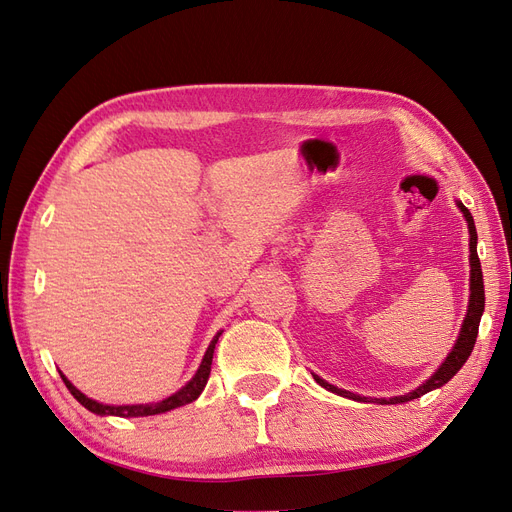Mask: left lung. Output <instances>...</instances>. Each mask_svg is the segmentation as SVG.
I'll use <instances>...</instances> for the list:
<instances>
[{
	"label": "left lung",
	"instance_id": "obj_1",
	"mask_svg": "<svg viewBox=\"0 0 512 512\" xmlns=\"http://www.w3.org/2000/svg\"><path fill=\"white\" fill-rule=\"evenodd\" d=\"M460 211L464 213L466 221H468V232H470V301H468V312H466V318H464V325H462V331H460V337L456 346H453V350L449 352V356L445 358V363L439 367V371L434 373L430 380H426L420 388H415L413 392L409 394H403V396H394V399H365V396H358V394H352V392H346L342 388H335L331 386L329 382H325L323 377L314 375L316 384H320L323 388L339 394V396H348V399L352 401H363V403H380V405H396V403H407L411 399H420L422 394L434 390V388H441L445 386L453 375H456L462 365L468 361V356L472 352V348H475V342H477V335H479V323H481V314L485 310V289H483V272H481V261H479V255H477V230H475V221H472V215L468 208L458 202Z\"/></svg>",
	"mask_w": 512,
	"mask_h": 512
}]
</instances>
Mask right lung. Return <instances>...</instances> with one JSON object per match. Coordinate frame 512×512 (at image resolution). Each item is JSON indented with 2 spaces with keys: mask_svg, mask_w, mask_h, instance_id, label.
<instances>
[{
  "mask_svg": "<svg viewBox=\"0 0 512 512\" xmlns=\"http://www.w3.org/2000/svg\"><path fill=\"white\" fill-rule=\"evenodd\" d=\"M219 335H221V333H217V335L213 337V342H211V346H208V350H206V354H204V358H202V365H200L198 373L192 377V382L185 384L177 394L168 396V399H164V401H160V403H151V405H120V407L103 405V403H97V401L88 399V396L82 394L78 388H75V386L67 380L65 375H61V377H63L65 386L69 388V392L75 396V399H78V401H80L88 411H92V413H99V415H120V418H143V415L164 413V411H170V409L187 405V403H192V401L198 399L200 392L204 390V386H206V382H208V375H211L213 354H215V344H217Z\"/></svg>",
  "mask_w": 512,
  "mask_h": 512,
  "instance_id": "right-lung-1",
  "label": "right lung"
}]
</instances>
